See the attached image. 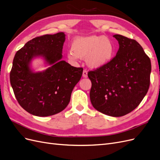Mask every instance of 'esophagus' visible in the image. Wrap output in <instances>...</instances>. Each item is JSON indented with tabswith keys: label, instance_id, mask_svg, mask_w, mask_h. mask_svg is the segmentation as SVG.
Masks as SVG:
<instances>
[{
	"label": "esophagus",
	"instance_id": "esophagus-1",
	"mask_svg": "<svg viewBox=\"0 0 160 160\" xmlns=\"http://www.w3.org/2000/svg\"><path fill=\"white\" fill-rule=\"evenodd\" d=\"M83 77H84V78H87V77H88V71H87L86 70H84L83 71Z\"/></svg>",
	"mask_w": 160,
	"mask_h": 160
}]
</instances>
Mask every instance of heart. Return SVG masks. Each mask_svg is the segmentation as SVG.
<instances>
[{"mask_svg": "<svg viewBox=\"0 0 160 160\" xmlns=\"http://www.w3.org/2000/svg\"><path fill=\"white\" fill-rule=\"evenodd\" d=\"M115 47L112 41L105 36L91 35L77 37L72 42V50L67 52V57L72 61L87 57L86 61L91 68L102 67L113 59Z\"/></svg>", "mask_w": 160, "mask_h": 160, "instance_id": "1", "label": "heart"}]
</instances>
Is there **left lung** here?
Wrapping results in <instances>:
<instances>
[{
    "label": "left lung",
    "mask_w": 160,
    "mask_h": 160,
    "mask_svg": "<svg viewBox=\"0 0 160 160\" xmlns=\"http://www.w3.org/2000/svg\"><path fill=\"white\" fill-rule=\"evenodd\" d=\"M119 42L116 56L108 64L88 72L93 108L111 117H121L136 108L149 87L152 66L143 48L133 39L113 36Z\"/></svg>",
    "instance_id": "1"
}]
</instances>
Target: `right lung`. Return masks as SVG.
I'll list each match as a JSON object with an SVG mask.
<instances>
[{"instance_id":"add662e5","label":"right lung","mask_w":160,"mask_h":160,"mask_svg":"<svg viewBox=\"0 0 160 160\" xmlns=\"http://www.w3.org/2000/svg\"><path fill=\"white\" fill-rule=\"evenodd\" d=\"M64 32L45 35L28 41L14 57L10 81L14 95L29 113L47 117L60 113L68 105L83 69L62 59ZM41 58L48 68L35 72L32 61Z\"/></svg>"}]
</instances>
